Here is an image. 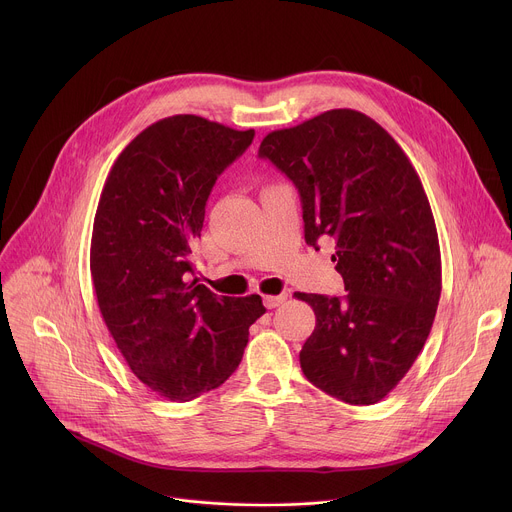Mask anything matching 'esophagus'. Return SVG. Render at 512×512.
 I'll use <instances>...</instances> for the list:
<instances>
[{"instance_id": "obj_1", "label": "esophagus", "mask_w": 512, "mask_h": 512, "mask_svg": "<svg viewBox=\"0 0 512 512\" xmlns=\"http://www.w3.org/2000/svg\"><path fill=\"white\" fill-rule=\"evenodd\" d=\"M285 300H287L285 294H281V296H263V304H265V308H269V310L281 306Z\"/></svg>"}]
</instances>
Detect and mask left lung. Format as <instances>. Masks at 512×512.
I'll return each mask as SVG.
<instances>
[{
	"label": "left lung",
	"mask_w": 512,
	"mask_h": 512,
	"mask_svg": "<svg viewBox=\"0 0 512 512\" xmlns=\"http://www.w3.org/2000/svg\"><path fill=\"white\" fill-rule=\"evenodd\" d=\"M296 184L306 243L336 245L346 294H296L316 328L300 352L306 379L324 393L373 405L421 352L442 294V255L429 200L401 145L369 115L332 109L259 145Z\"/></svg>",
	"instance_id": "obj_1"
}]
</instances>
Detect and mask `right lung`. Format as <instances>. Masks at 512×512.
Returning a JSON list of instances; mask_svg holds the SVG:
<instances>
[{
    "mask_svg": "<svg viewBox=\"0 0 512 512\" xmlns=\"http://www.w3.org/2000/svg\"><path fill=\"white\" fill-rule=\"evenodd\" d=\"M255 137L198 115L145 127L115 160L95 214L91 275L101 316L131 373L192 401L239 367L261 296L227 298L190 279L208 194Z\"/></svg>",
    "mask_w": 512,
    "mask_h": 512,
    "instance_id": "1",
    "label": "right lung"
}]
</instances>
